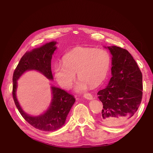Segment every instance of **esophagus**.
<instances>
[{
    "label": "esophagus",
    "instance_id": "1",
    "mask_svg": "<svg viewBox=\"0 0 153 153\" xmlns=\"http://www.w3.org/2000/svg\"><path fill=\"white\" fill-rule=\"evenodd\" d=\"M83 97H85V99H88V100H91V99H93V95H91V94H90V93H86V94H84Z\"/></svg>",
    "mask_w": 153,
    "mask_h": 153
}]
</instances>
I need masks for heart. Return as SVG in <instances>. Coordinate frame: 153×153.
<instances>
[{
	"label": "heart",
	"mask_w": 153,
	"mask_h": 153,
	"mask_svg": "<svg viewBox=\"0 0 153 153\" xmlns=\"http://www.w3.org/2000/svg\"><path fill=\"white\" fill-rule=\"evenodd\" d=\"M110 54L104 49L78 47L63 56V63L54 64V76L64 89L71 87L76 73L79 78L77 91L86 90L87 85L96 86L105 79L110 66Z\"/></svg>",
	"instance_id": "heart-1"
}]
</instances>
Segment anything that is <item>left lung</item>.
Segmentation results:
<instances>
[{"label": "left lung", "mask_w": 153, "mask_h": 153, "mask_svg": "<svg viewBox=\"0 0 153 153\" xmlns=\"http://www.w3.org/2000/svg\"><path fill=\"white\" fill-rule=\"evenodd\" d=\"M112 55V76L97 93L103 105L99 120L108 126L124 124L137 112L143 97V76L131 54L121 47H108Z\"/></svg>", "instance_id": "8db88e82"}]
</instances>
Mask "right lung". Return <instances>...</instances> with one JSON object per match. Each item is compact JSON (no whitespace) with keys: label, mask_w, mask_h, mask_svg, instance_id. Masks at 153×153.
I'll return each instance as SVG.
<instances>
[{"label":"right lung","mask_w":153,"mask_h":153,"mask_svg":"<svg viewBox=\"0 0 153 153\" xmlns=\"http://www.w3.org/2000/svg\"><path fill=\"white\" fill-rule=\"evenodd\" d=\"M56 42H50L43 46L26 52L19 60L13 74L12 96L15 105L23 118L35 128L45 131H54L64 124L71 106L76 99L64 90L52 87L53 99L50 106L43 114L31 116L25 113L16 99V91L17 80L25 71L37 70L43 74L48 79H53L51 71V59L54 51Z\"/></svg>","instance_id":"right-lung-1"}]
</instances>
